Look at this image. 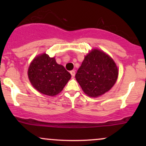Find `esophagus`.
<instances>
[{
    "label": "esophagus",
    "mask_w": 146,
    "mask_h": 146,
    "mask_svg": "<svg viewBox=\"0 0 146 146\" xmlns=\"http://www.w3.org/2000/svg\"><path fill=\"white\" fill-rule=\"evenodd\" d=\"M70 73H71V76L73 77H73L75 76V71H73H73H70Z\"/></svg>",
    "instance_id": "obj_1"
}]
</instances>
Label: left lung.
<instances>
[{"label":"left lung","mask_w":146,"mask_h":146,"mask_svg":"<svg viewBox=\"0 0 146 146\" xmlns=\"http://www.w3.org/2000/svg\"><path fill=\"white\" fill-rule=\"evenodd\" d=\"M118 77V68L113 60L100 50L93 49L84 58L75 78L83 91L97 98L108 91Z\"/></svg>","instance_id":"8db88e82"}]
</instances>
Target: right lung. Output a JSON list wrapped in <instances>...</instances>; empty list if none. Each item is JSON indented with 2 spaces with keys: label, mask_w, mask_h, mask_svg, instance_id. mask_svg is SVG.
<instances>
[{
  "label": "right lung",
  "mask_w": 146,
  "mask_h": 146,
  "mask_svg": "<svg viewBox=\"0 0 146 146\" xmlns=\"http://www.w3.org/2000/svg\"><path fill=\"white\" fill-rule=\"evenodd\" d=\"M28 76L32 86L42 94L54 96L62 90L71 75L55 58L46 53L36 57L30 64Z\"/></svg>",
  "instance_id": "obj_1"
}]
</instances>
